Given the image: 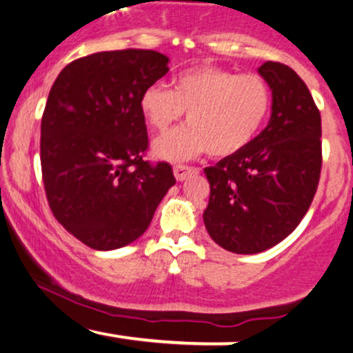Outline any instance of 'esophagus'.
Returning a JSON list of instances; mask_svg holds the SVG:
<instances>
[{
    "label": "esophagus",
    "instance_id": "esophagus-1",
    "mask_svg": "<svg viewBox=\"0 0 353 353\" xmlns=\"http://www.w3.org/2000/svg\"><path fill=\"white\" fill-rule=\"evenodd\" d=\"M199 172L197 168H190V165H184V164H176L174 165V176H176L177 181H185L188 177L194 176V174Z\"/></svg>",
    "mask_w": 353,
    "mask_h": 353
}]
</instances>
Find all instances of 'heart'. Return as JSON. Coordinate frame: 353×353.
<instances>
[{
  "label": "heart",
  "mask_w": 353,
  "mask_h": 353,
  "mask_svg": "<svg viewBox=\"0 0 353 353\" xmlns=\"http://www.w3.org/2000/svg\"><path fill=\"white\" fill-rule=\"evenodd\" d=\"M139 106L157 132L169 129L185 111L189 125L161 136L154 143L157 156L176 161L208 151L212 157H229L259 134L272 106V91L259 74L199 66L179 72L174 89L164 83L149 84Z\"/></svg>",
  "instance_id": "obj_1"
}]
</instances>
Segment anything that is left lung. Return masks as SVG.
<instances>
[{"label":"left lung","instance_id":"1","mask_svg":"<svg viewBox=\"0 0 353 353\" xmlns=\"http://www.w3.org/2000/svg\"><path fill=\"white\" fill-rule=\"evenodd\" d=\"M259 72L272 89L269 124L241 152L204 169L205 229L236 254L262 252L289 236L309 210L322 171V119L307 84L275 61Z\"/></svg>","mask_w":353,"mask_h":353}]
</instances>
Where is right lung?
I'll return each mask as SVG.
<instances>
[{
  "mask_svg": "<svg viewBox=\"0 0 353 353\" xmlns=\"http://www.w3.org/2000/svg\"><path fill=\"white\" fill-rule=\"evenodd\" d=\"M168 56L117 50L68 64L41 119V172L52 216L96 250L134 242L176 177L169 163L144 159L148 128L141 94L161 79Z\"/></svg>",
  "mask_w": 353,
  "mask_h": 353,
  "instance_id": "right-lung-1",
  "label": "right lung"
}]
</instances>
